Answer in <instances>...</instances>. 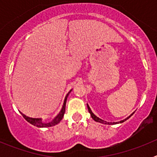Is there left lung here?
Segmentation results:
<instances>
[{"mask_svg": "<svg viewBox=\"0 0 157 157\" xmlns=\"http://www.w3.org/2000/svg\"><path fill=\"white\" fill-rule=\"evenodd\" d=\"M87 108H88V111H89V112H90V116H91V117L93 118V120H95L96 122H98V123H105V124H109V125H111V124H116V123H123V122L126 121V120H128L129 118H130V116H132V115H130V116H129V117H127V119H125V120H121V121H120V122H116V123H115V122H114V123H109V122L104 121L103 120H101V119H100V118H98V116H96L95 115H94V113H93V112H92V111H91L90 108V107H89V105H87Z\"/></svg>", "mask_w": 157, "mask_h": 157, "instance_id": "1", "label": "left lung"}]
</instances>
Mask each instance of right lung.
Segmentation results:
<instances>
[{"instance_id":"obj_1","label":"right lung","mask_w":157,"mask_h":157,"mask_svg":"<svg viewBox=\"0 0 157 157\" xmlns=\"http://www.w3.org/2000/svg\"><path fill=\"white\" fill-rule=\"evenodd\" d=\"M71 91L68 93V94H67L66 98H65V99H64V102H63V108H62L60 112H59V114H58L56 117L54 118L52 121L48 122V123H47V122H43L42 120H41V119H40V118H30V117H28V116H25V115L23 114V113H21L22 116H23V118H24L25 120H27L28 123H30V124H32V125H34V126H35V127H52V126L56 125V124H58L59 122L61 121L62 119H63V115H64V113H65V108H66L67 98V97H68V94H70Z\"/></svg>"}]
</instances>
